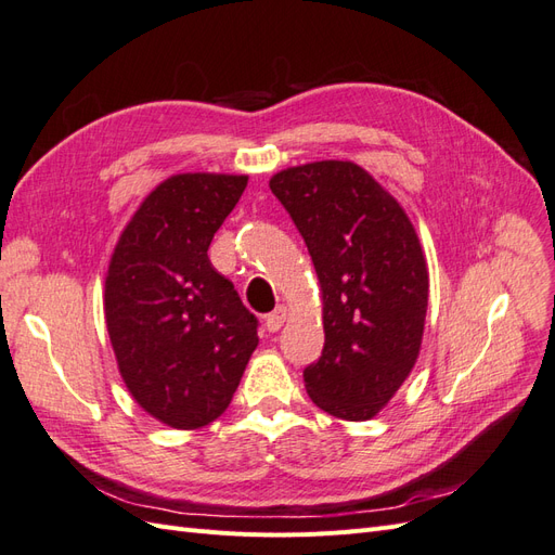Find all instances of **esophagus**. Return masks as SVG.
<instances>
[{
  "instance_id": "esophagus-1",
  "label": "esophagus",
  "mask_w": 555,
  "mask_h": 555,
  "mask_svg": "<svg viewBox=\"0 0 555 555\" xmlns=\"http://www.w3.org/2000/svg\"><path fill=\"white\" fill-rule=\"evenodd\" d=\"M284 319H287V308L280 306L271 314H266V328L271 333H278L284 326Z\"/></svg>"
}]
</instances>
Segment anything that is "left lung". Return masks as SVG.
I'll return each mask as SVG.
<instances>
[{
  "label": "left lung",
  "mask_w": 555,
  "mask_h": 555,
  "mask_svg": "<svg viewBox=\"0 0 555 555\" xmlns=\"http://www.w3.org/2000/svg\"><path fill=\"white\" fill-rule=\"evenodd\" d=\"M322 284L324 349L304 371L317 408L373 418L422 347L428 268L405 210L351 162H314L271 178Z\"/></svg>",
  "instance_id": "1"
}]
</instances>
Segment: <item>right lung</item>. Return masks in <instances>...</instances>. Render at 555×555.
I'll list each match as a JSON object with an SVG mask.
<instances>
[{
  "label": "right lung",
  "instance_id": "obj_1",
  "mask_svg": "<svg viewBox=\"0 0 555 555\" xmlns=\"http://www.w3.org/2000/svg\"><path fill=\"white\" fill-rule=\"evenodd\" d=\"M245 188V176L164 180L113 251L111 345L133 400L166 426L201 428L220 416L259 343V319L208 259Z\"/></svg>",
  "mask_w": 555,
  "mask_h": 555
}]
</instances>
